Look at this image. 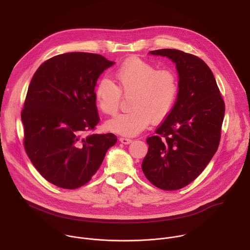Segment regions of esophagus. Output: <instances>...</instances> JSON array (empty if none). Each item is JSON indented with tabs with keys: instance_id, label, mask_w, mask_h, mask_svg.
<instances>
[{
	"instance_id": "1",
	"label": "esophagus",
	"mask_w": 250,
	"mask_h": 250,
	"mask_svg": "<svg viewBox=\"0 0 250 250\" xmlns=\"http://www.w3.org/2000/svg\"><path fill=\"white\" fill-rule=\"evenodd\" d=\"M120 141L122 142L123 145H128V144H130V142H131V139L123 136V137H120Z\"/></svg>"
}]
</instances>
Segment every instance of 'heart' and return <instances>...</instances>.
I'll use <instances>...</instances> for the list:
<instances>
[{
  "mask_svg": "<svg viewBox=\"0 0 250 250\" xmlns=\"http://www.w3.org/2000/svg\"><path fill=\"white\" fill-rule=\"evenodd\" d=\"M118 86L108 78L101 79L94 92L98 108L105 115H115L122 95L131 96L128 113L105 123L108 130L125 136H134L152 122L158 124L171 113L179 94V82L172 70H158L139 58L125 60L116 71Z\"/></svg>",
  "mask_w": 250,
  "mask_h": 250,
  "instance_id": "obj_1",
  "label": "heart"
}]
</instances>
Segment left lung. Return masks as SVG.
<instances>
[{"mask_svg":"<svg viewBox=\"0 0 250 250\" xmlns=\"http://www.w3.org/2000/svg\"><path fill=\"white\" fill-rule=\"evenodd\" d=\"M149 53L176 64L179 94L156 134L146 139L149 147L141 168L157 188L178 190L194 181L216 153L225 103L211 70L201 58L169 48Z\"/></svg>","mask_w":250,"mask_h":250,"instance_id":"8db88e82","label":"left lung"}]
</instances>
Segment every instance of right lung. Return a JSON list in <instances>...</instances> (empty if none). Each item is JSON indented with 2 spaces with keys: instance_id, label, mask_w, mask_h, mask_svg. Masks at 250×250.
<instances>
[{
  "instance_id": "1",
  "label": "right lung",
  "mask_w": 250,
  "mask_h": 250,
  "mask_svg": "<svg viewBox=\"0 0 250 250\" xmlns=\"http://www.w3.org/2000/svg\"><path fill=\"white\" fill-rule=\"evenodd\" d=\"M114 64L96 53H64L42 63L30 81L21 112L24 149L57 187L88 183L116 145L113 133L85 134L100 121L94 96L98 78Z\"/></svg>"
}]
</instances>
